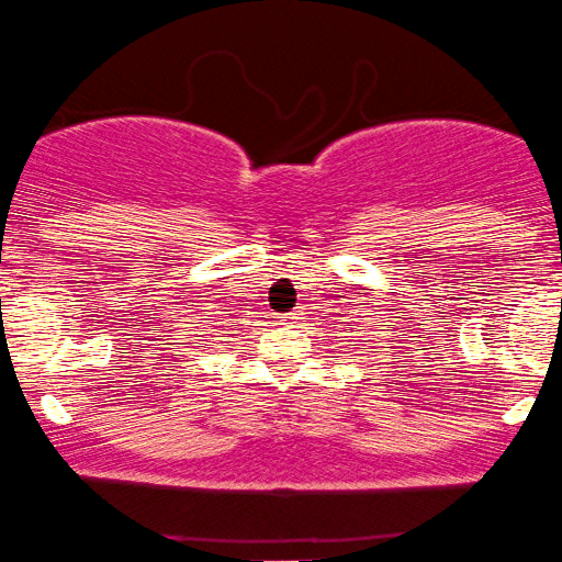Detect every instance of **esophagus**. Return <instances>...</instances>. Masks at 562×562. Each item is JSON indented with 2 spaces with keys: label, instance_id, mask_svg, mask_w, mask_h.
I'll list each match as a JSON object with an SVG mask.
<instances>
[{
  "label": "esophagus",
  "instance_id": "obj_1",
  "mask_svg": "<svg viewBox=\"0 0 562 562\" xmlns=\"http://www.w3.org/2000/svg\"><path fill=\"white\" fill-rule=\"evenodd\" d=\"M300 318V313H289L286 315V324H292V321H297Z\"/></svg>",
  "mask_w": 562,
  "mask_h": 562
}]
</instances>
